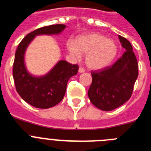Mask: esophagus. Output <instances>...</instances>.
<instances>
[{
    "instance_id": "1",
    "label": "esophagus",
    "mask_w": 151,
    "mask_h": 151,
    "mask_svg": "<svg viewBox=\"0 0 151 151\" xmlns=\"http://www.w3.org/2000/svg\"><path fill=\"white\" fill-rule=\"evenodd\" d=\"M78 72H79L80 73H82L85 72V69H84L83 67H79V69H78Z\"/></svg>"
}]
</instances>
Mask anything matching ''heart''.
<instances>
[{
	"instance_id": "heart-1",
	"label": "heart",
	"mask_w": 151,
	"mask_h": 151,
	"mask_svg": "<svg viewBox=\"0 0 151 151\" xmlns=\"http://www.w3.org/2000/svg\"><path fill=\"white\" fill-rule=\"evenodd\" d=\"M68 50L79 58L81 54H87L86 64L92 69H100L109 66L118 54L116 43L106 36L92 32L78 36L74 42H69Z\"/></svg>"
}]
</instances>
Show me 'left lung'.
<instances>
[{
  "instance_id": "left-lung-1",
  "label": "left lung",
  "mask_w": 151,
  "mask_h": 151,
  "mask_svg": "<svg viewBox=\"0 0 151 151\" xmlns=\"http://www.w3.org/2000/svg\"><path fill=\"white\" fill-rule=\"evenodd\" d=\"M125 51L110 66L91 71L92 82L88 91L91 102L98 109L110 111L122 106L132 94L138 76V65L132 46L119 35Z\"/></svg>"
}]
</instances>
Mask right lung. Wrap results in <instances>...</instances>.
<instances>
[{"instance_id":"add662e5","label":"right lung","mask_w":151,"mask_h":151,"mask_svg":"<svg viewBox=\"0 0 151 151\" xmlns=\"http://www.w3.org/2000/svg\"><path fill=\"white\" fill-rule=\"evenodd\" d=\"M65 28L63 24L39 28L28 34L17 49L13 69L16 89L24 101L35 107L47 109L59 104L65 95L68 80L77 74L78 66L60 60L47 75L35 77L26 69L25 51L36 35L59 34Z\"/></svg>"}]
</instances>
